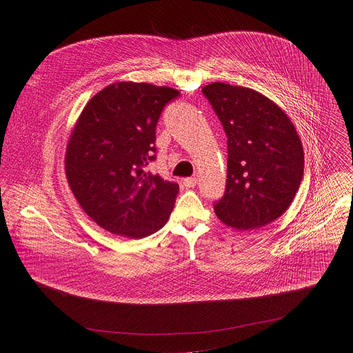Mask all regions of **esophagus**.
<instances>
[{
  "mask_svg": "<svg viewBox=\"0 0 353 353\" xmlns=\"http://www.w3.org/2000/svg\"><path fill=\"white\" fill-rule=\"evenodd\" d=\"M183 184L184 186H186L188 189H193L196 184H197V179L196 177H188V179H184L183 180Z\"/></svg>",
  "mask_w": 353,
  "mask_h": 353,
  "instance_id": "34e87169",
  "label": "esophagus"
}]
</instances>
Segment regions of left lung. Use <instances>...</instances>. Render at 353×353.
Returning <instances> with one entry per match:
<instances>
[{
	"label": "left lung",
	"instance_id": "8db88e82",
	"mask_svg": "<svg viewBox=\"0 0 353 353\" xmlns=\"http://www.w3.org/2000/svg\"><path fill=\"white\" fill-rule=\"evenodd\" d=\"M228 136L225 194L214 213L229 228L254 230L281 217L299 190L305 156L285 111L248 87L201 88Z\"/></svg>",
	"mask_w": 353,
	"mask_h": 353
}]
</instances>
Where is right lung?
Here are the masks:
<instances>
[{"label": "right lung", "mask_w": 353, "mask_h": 353, "mask_svg": "<svg viewBox=\"0 0 353 353\" xmlns=\"http://www.w3.org/2000/svg\"><path fill=\"white\" fill-rule=\"evenodd\" d=\"M180 92L147 83H116L84 107L65 153V174L83 210L103 229L130 239L160 230L179 184L145 172L156 160L161 111Z\"/></svg>", "instance_id": "1"}]
</instances>
